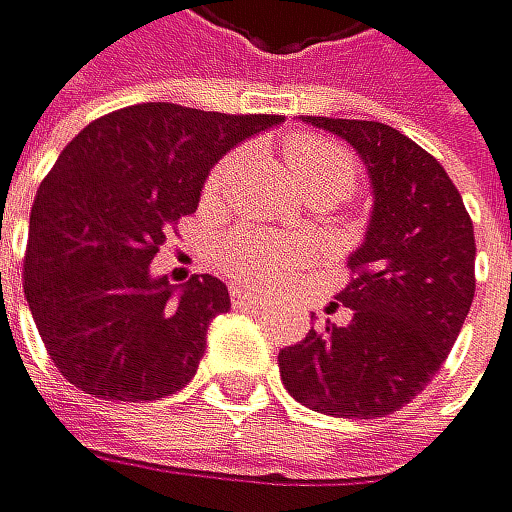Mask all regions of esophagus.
Returning a JSON list of instances; mask_svg holds the SVG:
<instances>
[{
  "mask_svg": "<svg viewBox=\"0 0 512 512\" xmlns=\"http://www.w3.org/2000/svg\"><path fill=\"white\" fill-rule=\"evenodd\" d=\"M232 305L235 308H264V302L258 299V295H251V292H245L239 286L232 289Z\"/></svg>",
  "mask_w": 512,
  "mask_h": 512,
  "instance_id": "obj_1",
  "label": "esophagus"
}]
</instances>
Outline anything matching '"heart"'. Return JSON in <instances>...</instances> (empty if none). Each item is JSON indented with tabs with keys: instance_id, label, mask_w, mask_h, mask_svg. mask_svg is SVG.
<instances>
[{
	"instance_id": "obj_1",
	"label": "heart",
	"mask_w": 512,
	"mask_h": 512,
	"mask_svg": "<svg viewBox=\"0 0 512 512\" xmlns=\"http://www.w3.org/2000/svg\"><path fill=\"white\" fill-rule=\"evenodd\" d=\"M286 166L289 176L299 188H330L333 194H343L355 182V166L352 157L324 138H292L286 147ZM232 176V160H220L207 176V194H217ZM302 248L280 239V235L258 232V229H235L217 245V267L226 273L232 283L242 289H264L277 283L280 277L299 264Z\"/></svg>"
}]
</instances>
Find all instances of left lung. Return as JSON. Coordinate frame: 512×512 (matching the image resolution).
<instances>
[{"label":"left lung","mask_w":512,"mask_h":512,"mask_svg":"<svg viewBox=\"0 0 512 512\" xmlns=\"http://www.w3.org/2000/svg\"><path fill=\"white\" fill-rule=\"evenodd\" d=\"M368 166L374 210L349 283L346 327L308 330L280 352L292 400L336 418H384L422 393L450 355L475 295V232L428 150L384 122L305 116Z\"/></svg>","instance_id":"8db88e82"}]
</instances>
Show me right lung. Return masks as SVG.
Returning <instances> with one entry per match:
<instances>
[{"label": "right lung", "instance_id": "1", "mask_svg": "<svg viewBox=\"0 0 512 512\" xmlns=\"http://www.w3.org/2000/svg\"><path fill=\"white\" fill-rule=\"evenodd\" d=\"M283 116L138 103L68 141L30 207L24 295L49 359L78 390L147 403L182 390L229 289L210 273L179 292L150 277L169 229L198 210L229 147Z\"/></svg>", "mask_w": 512, "mask_h": 512}]
</instances>
